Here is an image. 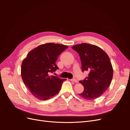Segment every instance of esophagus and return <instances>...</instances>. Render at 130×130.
I'll return each instance as SVG.
<instances>
[{
    "label": "esophagus",
    "mask_w": 130,
    "mask_h": 130,
    "mask_svg": "<svg viewBox=\"0 0 130 130\" xmlns=\"http://www.w3.org/2000/svg\"><path fill=\"white\" fill-rule=\"evenodd\" d=\"M70 81L75 82V83H77V82H78V81L77 79H76V78H72V79L70 80Z\"/></svg>",
    "instance_id": "34e87169"
}]
</instances>
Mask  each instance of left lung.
I'll list each match as a JSON object with an SVG mask.
<instances>
[{
	"label": "left lung",
	"mask_w": 130,
	"mask_h": 130,
	"mask_svg": "<svg viewBox=\"0 0 130 130\" xmlns=\"http://www.w3.org/2000/svg\"><path fill=\"white\" fill-rule=\"evenodd\" d=\"M72 48L79 55L82 71L89 72L88 77L79 81L84 87L79 95L85 99H95L103 95L111 84L113 70L109 58L99 46L87 43L74 45Z\"/></svg>",
	"instance_id": "1"
}]
</instances>
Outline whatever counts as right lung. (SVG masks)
Returning <instances> with one entry per match:
<instances>
[{"label": "right lung", "mask_w": 130, "mask_h": 130, "mask_svg": "<svg viewBox=\"0 0 130 130\" xmlns=\"http://www.w3.org/2000/svg\"><path fill=\"white\" fill-rule=\"evenodd\" d=\"M67 45L49 43L32 49L23 61L21 76L32 95L40 100H48L57 94L65 78L51 76L58 69L56 61Z\"/></svg>", "instance_id": "1"}]
</instances>
